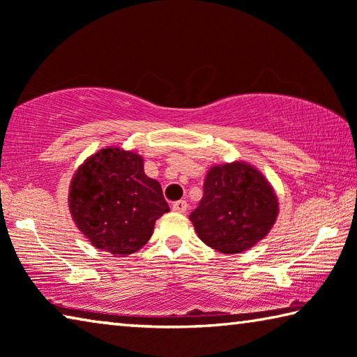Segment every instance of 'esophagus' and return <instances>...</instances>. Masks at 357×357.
I'll use <instances>...</instances> for the list:
<instances>
[{
	"label": "esophagus",
	"mask_w": 357,
	"mask_h": 357,
	"mask_svg": "<svg viewBox=\"0 0 357 357\" xmlns=\"http://www.w3.org/2000/svg\"><path fill=\"white\" fill-rule=\"evenodd\" d=\"M172 210L175 213H186V210H188V204H186V201H177L172 204Z\"/></svg>",
	"instance_id": "esophagus-1"
}]
</instances>
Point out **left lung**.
<instances>
[{"instance_id": "8db88e82", "label": "left lung", "mask_w": 357, "mask_h": 357, "mask_svg": "<svg viewBox=\"0 0 357 357\" xmlns=\"http://www.w3.org/2000/svg\"><path fill=\"white\" fill-rule=\"evenodd\" d=\"M278 213V196L264 174L234 161L208 169L204 197L190 220L205 245L222 254H240L265 238Z\"/></svg>"}]
</instances>
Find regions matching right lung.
Listing matches in <instances>:
<instances>
[{
    "instance_id": "right-lung-1",
    "label": "right lung",
    "mask_w": 357,
    "mask_h": 357,
    "mask_svg": "<svg viewBox=\"0 0 357 357\" xmlns=\"http://www.w3.org/2000/svg\"><path fill=\"white\" fill-rule=\"evenodd\" d=\"M68 208L92 246L122 257L146 245L169 205L161 185L144 174L141 155L106 147L75 172Z\"/></svg>"
}]
</instances>
